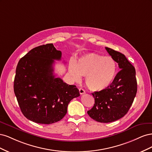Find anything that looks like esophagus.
Wrapping results in <instances>:
<instances>
[{"label": "esophagus", "mask_w": 152, "mask_h": 152, "mask_svg": "<svg viewBox=\"0 0 152 152\" xmlns=\"http://www.w3.org/2000/svg\"><path fill=\"white\" fill-rule=\"evenodd\" d=\"M79 93H80V94L82 95V94H85L86 92H85V90H84V89H83L82 88H80V89H79Z\"/></svg>", "instance_id": "1"}]
</instances>
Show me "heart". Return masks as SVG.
Here are the masks:
<instances>
[{"label": "heart", "mask_w": 152, "mask_h": 152, "mask_svg": "<svg viewBox=\"0 0 152 152\" xmlns=\"http://www.w3.org/2000/svg\"><path fill=\"white\" fill-rule=\"evenodd\" d=\"M116 69V63L111 57L89 53L81 57L75 64L71 63L68 70L75 81H80L81 76H86L87 87L91 91H99L111 84Z\"/></svg>", "instance_id": "b5f03b06"}]
</instances>
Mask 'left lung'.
Here are the masks:
<instances>
[{
	"instance_id": "obj_1",
	"label": "left lung",
	"mask_w": 152,
	"mask_h": 152,
	"mask_svg": "<svg viewBox=\"0 0 152 152\" xmlns=\"http://www.w3.org/2000/svg\"><path fill=\"white\" fill-rule=\"evenodd\" d=\"M105 49L121 70L107 88L92 93L94 104L87 113L94 121L102 123L114 122L123 117L131 107L137 93L134 67L124 54L109 48Z\"/></svg>"
}]
</instances>
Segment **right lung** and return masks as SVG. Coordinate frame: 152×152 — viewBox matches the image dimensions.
<instances>
[{"label": "right lung", "mask_w": 152, "mask_h": 152, "mask_svg": "<svg viewBox=\"0 0 152 152\" xmlns=\"http://www.w3.org/2000/svg\"><path fill=\"white\" fill-rule=\"evenodd\" d=\"M61 58L60 50L47 44L32 49L18 63L14 91L21 112L32 122L59 121L66 114L70 101L80 96L75 86L55 77L54 60Z\"/></svg>", "instance_id": "add662e5"}]
</instances>
